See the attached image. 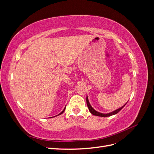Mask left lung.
I'll use <instances>...</instances> for the list:
<instances>
[{"label": "left lung", "mask_w": 154, "mask_h": 154, "mask_svg": "<svg viewBox=\"0 0 154 154\" xmlns=\"http://www.w3.org/2000/svg\"><path fill=\"white\" fill-rule=\"evenodd\" d=\"M86 101H87V106H88V110H89V111H90V112H91L92 114H93V115L97 116H101V117H108V116H112V115H114V114H117V113L119 112L121 110H122V109L123 108V107L125 106V105L127 104V103H126V104H125V105H123L122 107H121V108H119V109H117V110H114V111H113V112H110V113H108V114H102V113L96 111L94 109L92 108V107L91 106V105L90 103H89V101H88L87 96Z\"/></svg>", "instance_id": "left-lung-1"}]
</instances>
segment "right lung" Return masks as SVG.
<instances>
[{"label": "right lung", "instance_id": "add662e5", "mask_svg": "<svg viewBox=\"0 0 154 154\" xmlns=\"http://www.w3.org/2000/svg\"><path fill=\"white\" fill-rule=\"evenodd\" d=\"M65 109H66V107H65V109H63V111H62V112H60V114H58V115H60V114H62V113H63V112H64V110H65Z\"/></svg>", "mask_w": 154, "mask_h": 154}]
</instances>
